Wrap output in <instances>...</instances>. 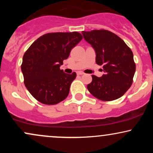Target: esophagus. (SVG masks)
Segmentation results:
<instances>
[{"instance_id":"obj_1","label":"esophagus","mask_w":153,"mask_h":153,"mask_svg":"<svg viewBox=\"0 0 153 153\" xmlns=\"http://www.w3.org/2000/svg\"><path fill=\"white\" fill-rule=\"evenodd\" d=\"M84 74V73L83 72H78V73H77V75H83Z\"/></svg>"}]
</instances>
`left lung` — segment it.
Here are the masks:
<instances>
[{"label": "left lung", "instance_id": "1", "mask_svg": "<svg viewBox=\"0 0 153 153\" xmlns=\"http://www.w3.org/2000/svg\"><path fill=\"white\" fill-rule=\"evenodd\" d=\"M83 37L96 51V62L103 65L104 75H92L87 85L94 97L103 101H114L131 87L136 65L131 49L117 34L105 29L82 31Z\"/></svg>", "mask_w": 153, "mask_h": 153}]
</instances>
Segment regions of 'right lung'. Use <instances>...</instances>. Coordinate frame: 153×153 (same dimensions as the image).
Returning <instances> with one entry per match:
<instances>
[{"label":"right lung","mask_w":153,"mask_h":153,"mask_svg":"<svg viewBox=\"0 0 153 153\" xmlns=\"http://www.w3.org/2000/svg\"><path fill=\"white\" fill-rule=\"evenodd\" d=\"M82 39L77 31L47 33L25 52L21 66L24 85L40 103L57 104L68 96L76 73L66 74L59 67Z\"/></svg>","instance_id":"add662e5"}]
</instances>
